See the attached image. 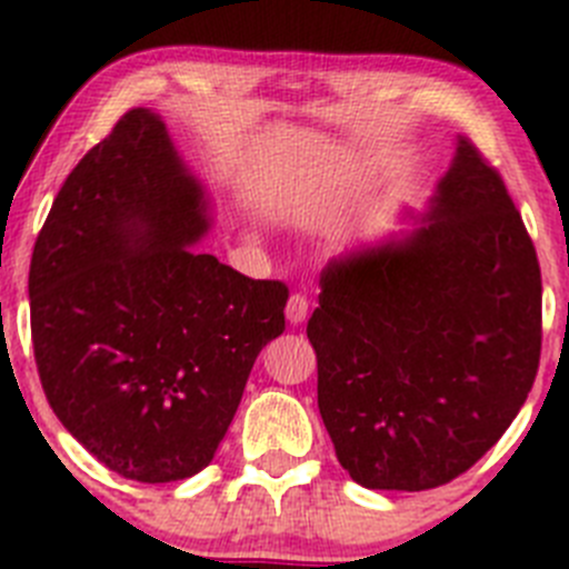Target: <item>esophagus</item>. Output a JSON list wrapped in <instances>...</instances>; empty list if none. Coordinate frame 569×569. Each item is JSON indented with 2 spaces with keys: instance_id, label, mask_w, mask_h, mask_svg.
<instances>
[{
  "instance_id": "34e87169",
  "label": "esophagus",
  "mask_w": 569,
  "mask_h": 569,
  "mask_svg": "<svg viewBox=\"0 0 569 569\" xmlns=\"http://www.w3.org/2000/svg\"><path fill=\"white\" fill-rule=\"evenodd\" d=\"M309 317V297L306 295H291L289 302H286V320L300 326Z\"/></svg>"
}]
</instances>
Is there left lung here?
<instances>
[{
  "instance_id": "8db88e82",
  "label": "left lung",
  "mask_w": 569,
  "mask_h": 569,
  "mask_svg": "<svg viewBox=\"0 0 569 569\" xmlns=\"http://www.w3.org/2000/svg\"><path fill=\"white\" fill-rule=\"evenodd\" d=\"M309 342L317 405L359 486L427 491L469 471L525 405L541 353V272L500 171L471 140L427 224L331 260Z\"/></svg>"
}]
</instances>
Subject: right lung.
<instances>
[{"label":"right lung","mask_w":569,"mask_h":569,"mask_svg":"<svg viewBox=\"0 0 569 569\" xmlns=\"http://www.w3.org/2000/svg\"><path fill=\"white\" fill-rule=\"evenodd\" d=\"M207 201L153 111L129 109L72 168L30 260V333L58 421L109 471L193 477L241 405L289 289L190 243Z\"/></svg>","instance_id":"add662e5"}]
</instances>
